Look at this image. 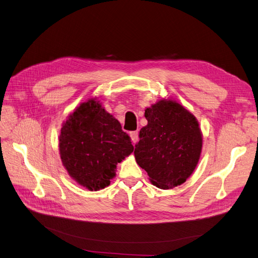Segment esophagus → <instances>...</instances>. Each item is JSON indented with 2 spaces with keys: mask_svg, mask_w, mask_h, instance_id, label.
<instances>
[{
  "mask_svg": "<svg viewBox=\"0 0 258 258\" xmlns=\"http://www.w3.org/2000/svg\"><path fill=\"white\" fill-rule=\"evenodd\" d=\"M130 138H131V141L134 144H137L139 141V132L138 131H132L130 132Z\"/></svg>",
  "mask_w": 258,
  "mask_h": 258,
  "instance_id": "esophagus-1",
  "label": "esophagus"
}]
</instances>
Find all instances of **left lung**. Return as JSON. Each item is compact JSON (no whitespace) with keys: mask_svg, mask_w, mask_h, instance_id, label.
<instances>
[{"mask_svg":"<svg viewBox=\"0 0 258 258\" xmlns=\"http://www.w3.org/2000/svg\"><path fill=\"white\" fill-rule=\"evenodd\" d=\"M147 124L140 130L135 157L153 185L170 189L186 182L202 151L196 117L177 101L162 98L145 108Z\"/></svg>","mask_w":258,"mask_h":258,"instance_id":"8db88e82","label":"left lung"}]
</instances>
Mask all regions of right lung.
Returning <instances> with one entry per match:
<instances>
[{
	"label": "right lung",
	"instance_id": "1",
	"mask_svg": "<svg viewBox=\"0 0 258 258\" xmlns=\"http://www.w3.org/2000/svg\"><path fill=\"white\" fill-rule=\"evenodd\" d=\"M62 165L74 181L89 190L111 184L116 166L134 152L129 136L97 98L81 103L62 123Z\"/></svg>",
	"mask_w": 258,
	"mask_h": 258
}]
</instances>
